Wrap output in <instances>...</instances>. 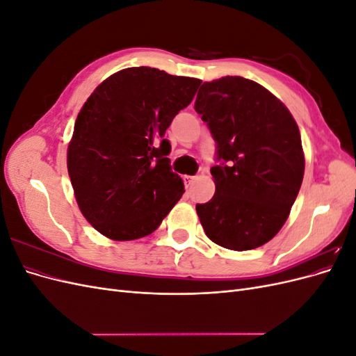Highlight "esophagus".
Returning a JSON list of instances; mask_svg holds the SVG:
<instances>
[{"label": "esophagus", "instance_id": "1", "mask_svg": "<svg viewBox=\"0 0 356 356\" xmlns=\"http://www.w3.org/2000/svg\"><path fill=\"white\" fill-rule=\"evenodd\" d=\"M195 179H196V177H190V175H186V177H184L186 186H187V187H190V186L193 184V182H195Z\"/></svg>", "mask_w": 356, "mask_h": 356}]
</instances>
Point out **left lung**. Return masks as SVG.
<instances>
[{
  "label": "left lung",
  "mask_w": 356,
  "mask_h": 356,
  "mask_svg": "<svg viewBox=\"0 0 356 356\" xmlns=\"http://www.w3.org/2000/svg\"><path fill=\"white\" fill-rule=\"evenodd\" d=\"M195 110L222 161L211 168L213 197L196 204L204 233L233 251L267 243L285 224L305 175L294 117L261 84L238 75L203 83Z\"/></svg>",
  "instance_id": "left-lung-1"
}]
</instances>
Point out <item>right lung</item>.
I'll return each mask as SVG.
<instances>
[{"instance_id": "1", "label": "right lung", "mask_w": 356, "mask_h": 356, "mask_svg": "<svg viewBox=\"0 0 356 356\" xmlns=\"http://www.w3.org/2000/svg\"><path fill=\"white\" fill-rule=\"evenodd\" d=\"M202 80L149 67L118 71L84 102L67 165L84 218L113 241L152 234L184 193L165 138Z\"/></svg>"}]
</instances>
